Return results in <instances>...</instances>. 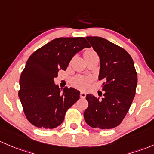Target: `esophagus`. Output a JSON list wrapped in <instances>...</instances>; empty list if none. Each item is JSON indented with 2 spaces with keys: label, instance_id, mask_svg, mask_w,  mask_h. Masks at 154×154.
<instances>
[{
  "label": "esophagus",
  "instance_id": "34e87169",
  "mask_svg": "<svg viewBox=\"0 0 154 154\" xmlns=\"http://www.w3.org/2000/svg\"><path fill=\"white\" fill-rule=\"evenodd\" d=\"M86 93H85V92H84V91H82L81 92V93H80V97L81 98H82V99H85V97H86Z\"/></svg>",
  "mask_w": 154,
  "mask_h": 154
}]
</instances>
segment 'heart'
I'll return each mask as SVG.
<instances>
[{
    "mask_svg": "<svg viewBox=\"0 0 154 154\" xmlns=\"http://www.w3.org/2000/svg\"><path fill=\"white\" fill-rule=\"evenodd\" d=\"M93 54H96L95 53L93 50H88L85 52V57L88 56V55H93ZM88 79H87L86 77H84V76H79L75 77L72 80V84L75 86L79 87V88H84V87L88 85Z\"/></svg>",
    "mask_w": 154,
    "mask_h": 154,
    "instance_id": "obj_1",
    "label": "heart"
}]
</instances>
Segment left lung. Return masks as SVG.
<instances>
[{
  "mask_svg": "<svg viewBox=\"0 0 154 154\" xmlns=\"http://www.w3.org/2000/svg\"><path fill=\"white\" fill-rule=\"evenodd\" d=\"M100 58L99 80L104 81L103 97L86 96L84 112L86 123L93 128L111 129L120 125L136 94L137 73L129 53L101 37H87Z\"/></svg>",
  "mask_w": 154,
  "mask_h": 154,
  "instance_id": "obj_1",
  "label": "left lung"
}]
</instances>
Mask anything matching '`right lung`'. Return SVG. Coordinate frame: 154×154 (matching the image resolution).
Instances as JSON below:
<instances>
[{"instance_id":"add662e5","label":"right lung","mask_w":154,"mask_h":154,"mask_svg":"<svg viewBox=\"0 0 154 154\" xmlns=\"http://www.w3.org/2000/svg\"><path fill=\"white\" fill-rule=\"evenodd\" d=\"M90 46L86 38H58L32 54L20 77L18 96L28 121L34 126L53 129L63 122L66 110L80 97V92L54 83L59 69L66 70L72 57Z\"/></svg>"}]
</instances>
